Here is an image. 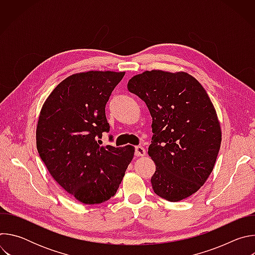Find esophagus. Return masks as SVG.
Instances as JSON below:
<instances>
[{
	"label": "esophagus",
	"instance_id": "34e87169",
	"mask_svg": "<svg viewBox=\"0 0 255 255\" xmlns=\"http://www.w3.org/2000/svg\"><path fill=\"white\" fill-rule=\"evenodd\" d=\"M146 154V151H145V148L142 146H136L135 147V156H144Z\"/></svg>",
	"mask_w": 255,
	"mask_h": 255
}]
</instances>
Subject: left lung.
<instances>
[{"instance_id":"left-lung-1","label":"left lung","mask_w":255,"mask_h":255,"mask_svg":"<svg viewBox=\"0 0 255 255\" xmlns=\"http://www.w3.org/2000/svg\"><path fill=\"white\" fill-rule=\"evenodd\" d=\"M127 88L152 117L148 154L156 166L154 193L169 202L187 199L206 183L221 146V125L211 99L185 71L145 70Z\"/></svg>"}]
</instances>
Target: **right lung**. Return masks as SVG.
Returning <instances> with one entry per match:
<instances>
[{"label":"right lung","instance_id":"1","mask_svg":"<svg viewBox=\"0 0 255 255\" xmlns=\"http://www.w3.org/2000/svg\"><path fill=\"white\" fill-rule=\"evenodd\" d=\"M125 71L90 70L59 83L42 105L36 146L56 183L86 205L112 198L133 159L132 145L100 146L105 107Z\"/></svg>","mask_w":255,"mask_h":255}]
</instances>
